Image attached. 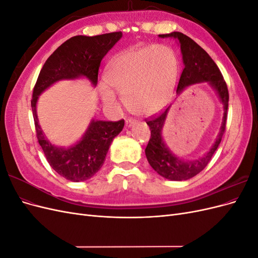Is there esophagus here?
Instances as JSON below:
<instances>
[{"mask_svg":"<svg viewBox=\"0 0 258 258\" xmlns=\"http://www.w3.org/2000/svg\"><path fill=\"white\" fill-rule=\"evenodd\" d=\"M135 123H137V120L136 119H132V118H128L127 120H126V127L127 128H130V127H132L134 126Z\"/></svg>","mask_w":258,"mask_h":258,"instance_id":"1","label":"esophagus"}]
</instances>
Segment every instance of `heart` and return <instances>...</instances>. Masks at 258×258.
Here are the masks:
<instances>
[{"mask_svg":"<svg viewBox=\"0 0 258 258\" xmlns=\"http://www.w3.org/2000/svg\"><path fill=\"white\" fill-rule=\"evenodd\" d=\"M178 62L172 48L166 45L129 49L115 56L107 66L105 80L119 95L130 111L153 114L166 105L172 93ZM107 85L101 96L108 104L115 95Z\"/></svg>","mask_w":258,"mask_h":258,"instance_id":"obj_1","label":"heart"}]
</instances>
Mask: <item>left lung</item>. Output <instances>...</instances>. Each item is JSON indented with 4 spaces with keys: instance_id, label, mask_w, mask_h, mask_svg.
<instances>
[{
    "instance_id": "obj_1",
    "label": "left lung",
    "mask_w": 258,
    "mask_h": 258,
    "mask_svg": "<svg viewBox=\"0 0 258 258\" xmlns=\"http://www.w3.org/2000/svg\"><path fill=\"white\" fill-rule=\"evenodd\" d=\"M159 37L175 38L181 47L184 69L177 84L176 93H181L190 85L207 82L216 92L218 99L224 105L222 126L215 143L206 155L195 160H184L177 157L169 150L163 141L162 128L170 107L158 116H153L151 119H146V123L151 129V139L145 148L148 163L162 177L171 179V181H186L197 175L207 167L222 141L226 129V120H227L229 93L227 85L215 62L209 56L208 52L190 37L181 32L159 34Z\"/></svg>"
}]
</instances>
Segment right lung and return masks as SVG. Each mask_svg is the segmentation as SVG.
<instances>
[{"instance_id": "add662e5", "label": "right lung", "mask_w": 258, "mask_h": 258, "mask_svg": "<svg viewBox=\"0 0 258 258\" xmlns=\"http://www.w3.org/2000/svg\"><path fill=\"white\" fill-rule=\"evenodd\" d=\"M121 36V32L73 36L50 54L37 77L31 100L36 137L50 167L69 181L83 182L98 172L103 166L113 139L122 130L124 120L92 119L79 142L69 147H58L48 141L38 123V96L54 83L82 76L97 86L101 61Z\"/></svg>"}]
</instances>
